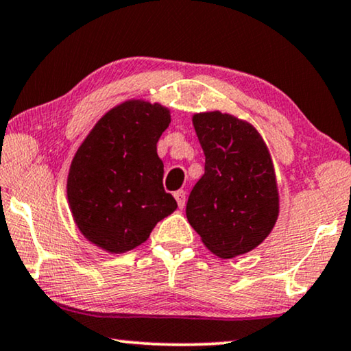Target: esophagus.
<instances>
[{
    "mask_svg": "<svg viewBox=\"0 0 351 351\" xmlns=\"http://www.w3.org/2000/svg\"><path fill=\"white\" fill-rule=\"evenodd\" d=\"M173 197H175V200L178 203V206L184 208V205H186V192L184 191H176L173 193Z\"/></svg>",
    "mask_w": 351,
    "mask_h": 351,
    "instance_id": "1",
    "label": "esophagus"
}]
</instances>
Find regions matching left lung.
Segmentation results:
<instances>
[{"label": "left lung", "mask_w": 351, "mask_h": 351, "mask_svg": "<svg viewBox=\"0 0 351 351\" xmlns=\"http://www.w3.org/2000/svg\"><path fill=\"white\" fill-rule=\"evenodd\" d=\"M193 128L205 173L187 200V221L213 254L237 257L257 247L277 221L273 162L257 130L232 114L198 113Z\"/></svg>", "instance_id": "1"}]
</instances>
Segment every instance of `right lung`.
<instances>
[{
	"mask_svg": "<svg viewBox=\"0 0 351 351\" xmlns=\"http://www.w3.org/2000/svg\"><path fill=\"white\" fill-rule=\"evenodd\" d=\"M169 124L165 107L129 101L104 114L78 148L67 198L80 232L99 247L113 254L137 247L176 209L158 156Z\"/></svg>",
	"mask_w": 351,
	"mask_h": 351,
	"instance_id": "obj_1",
	"label": "right lung"
}]
</instances>
